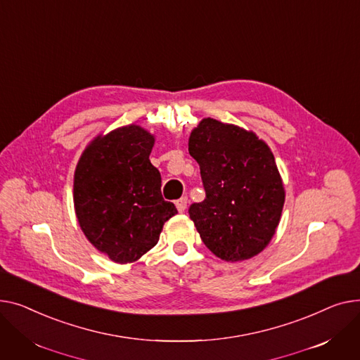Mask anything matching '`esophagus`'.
I'll list each match as a JSON object with an SVG mask.
<instances>
[{
  "label": "esophagus",
  "instance_id": "esophagus-1",
  "mask_svg": "<svg viewBox=\"0 0 360 360\" xmlns=\"http://www.w3.org/2000/svg\"><path fill=\"white\" fill-rule=\"evenodd\" d=\"M176 207H177L179 212H184L186 207H187V198L183 196V198L177 199V200H176Z\"/></svg>",
  "mask_w": 360,
  "mask_h": 360
}]
</instances>
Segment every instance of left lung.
Instances as JSON below:
<instances>
[{"label": "left lung", "instance_id": "8db88e82", "mask_svg": "<svg viewBox=\"0 0 360 360\" xmlns=\"http://www.w3.org/2000/svg\"><path fill=\"white\" fill-rule=\"evenodd\" d=\"M206 198L188 207L205 245L225 262L251 259L269 244L285 203L270 148L252 132L203 119L188 139Z\"/></svg>", "mask_w": 360, "mask_h": 360}]
</instances>
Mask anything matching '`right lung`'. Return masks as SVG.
Wrapping results in <instances>:
<instances>
[{
	"mask_svg": "<svg viewBox=\"0 0 360 360\" xmlns=\"http://www.w3.org/2000/svg\"><path fill=\"white\" fill-rule=\"evenodd\" d=\"M154 136L139 126L97 138L82 154L74 205L89 241L116 263H132L160 240L177 214L161 195V174L150 161Z\"/></svg>",
	"mask_w": 360,
	"mask_h": 360,
	"instance_id": "add662e5",
	"label": "right lung"
}]
</instances>
